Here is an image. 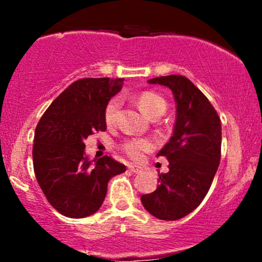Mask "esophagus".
<instances>
[{
    "instance_id": "obj_1",
    "label": "esophagus",
    "mask_w": 262,
    "mask_h": 262,
    "mask_svg": "<svg viewBox=\"0 0 262 262\" xmlns=\"http://www.w3.org/2000/svg\"><path fill=\"white\" fill-rule=\"evenodd\" d=\"M128 169L132 171V172H134V173H139L140 171H141V169L139 166H135V165H129L128 166Z\"/></svg>"
}]
</instances>
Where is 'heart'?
<instances>
[{
    "label": "heart",
    "instance_id": "heart-1",
    "mask_svg": "<svg viewBox=\"0 0 262 262\" xmlns=\"http://www.w3.org/2000/svg\"><path fill=\"white\" fill-rule=\"evenodd\" d=\"M138 103H139L140 110L148 117L154 116V114H162L166 110V102L158 93L145 91L138 97ZM119 106H121V100L118 97H114L108 102L104 110V121L108 125L113 124L117 119V113H118ZM152 149V141L149 139H132L125 141L123 144V150L132 159H139L141 152L149 151Z\"/></svg>",
    "mask_w": 262,
    "mask_h": 262
}]
</instances>
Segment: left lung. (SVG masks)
Here are the masks:
<instances>
[{
	"instance_id": "8db88e82",
	"label": "left lung",
	"mask_w": 262,
	"mask_h": 262,
	"mask_svg": "<svg viewBox=\"0 0 262 262\" xmlns=\"http://www.w3.org/2000/svg\"><path fill=\"white\" fill-rule=\"evenodd\" d=\"M148 82L172 91L176 122L169 143L158 152L169 161V172L160 173L158 188L140 200L155 218L177 221L200 206L212 185L221 162V119L187 77L169 75Z\"/></svg>"
}]
</instances>
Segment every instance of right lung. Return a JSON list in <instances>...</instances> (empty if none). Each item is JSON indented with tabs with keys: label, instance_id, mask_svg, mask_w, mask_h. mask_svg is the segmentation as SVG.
I'll use <instances>...</instances> for the list:
<instances>
[{
	"label": "right lung",
	"instance_id": "1",
	"mask_svg": "<svg viewBox=\"0 0 262 262\" xmlns=\"http://www.w3.org/2000/svg\"><path fill=\"white\" fill-rule=\"evenodd\" d=\"M124 79H81L71 83L45 111L34 133L33 165L49 203L69 218L100 209L108 181L125 166L111 156L90 160L85 139L106 130L104 110Z\"/></svg>",
	"mask_w": 262,
	"mask_h": 262
}]
</instances>
